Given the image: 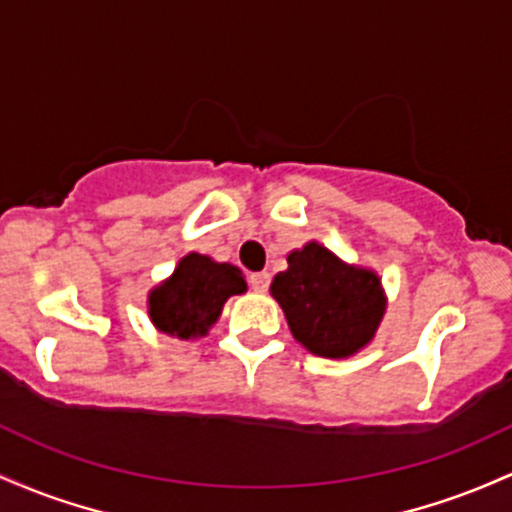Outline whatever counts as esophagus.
<instances>
[{
    "label": "esophagus",
    "mask_w": 512,
    "mask_h": 512,
    "mask_svg": "<svg viewBox=\"0 0 512 512\" xmlns=\"http://www.w3.org/2000/svg\"><path fill=\"white\" fill-rule=\"evenodd\" d=\"M249 285H251V290L266 292L268 285H271V273H266V271L251 273V275H249Z\"/></svg>",
    "instance_id": "34e87169"
}]
</instances>
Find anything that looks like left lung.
Segmentation results:
<instances>
[{"label": "left lung", "mask_w": 512, "mask_h": 512, "mask_svg": "<svg viewBox=\"0 0 512 512\" xmlns=\"http://www.w3.org/2000/svg\"><path fill=\"white\" fill-rule=\"evenodd\" d=\"M271 292L292 336L324 358H346L370 343L384 314L380 278L346 266L317 241L287 256Z\"/></svg>", "instance_id": "left-lung-1"}]
</instances>
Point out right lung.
<instances>
[{"instance_id": "1", "label": "right lung", "mask_w": 512, "mask_h": 512, "mask_svg": "<svg viewBox=\"0 0 512 512\" xmlns=\"http://www.w3.org/2000/svg\"><path fill=\"white\" fill-rule=\"evenodd\" d=\"M246 290L239 268L188 254L174 275L149 295V317L159 331L179 338L203 336L215 324L227 297Z\"/></svg>"}]
</instances>
